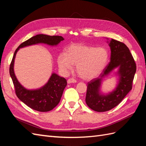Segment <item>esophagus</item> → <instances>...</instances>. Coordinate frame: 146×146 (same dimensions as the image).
Instances as JSON below:
<instances>
[{"instance_id":"esophagus-1","label":"esophagus","mask_w":146,"mask_h":146,"mask_svg":"<svg viewBox=\"0 0 146 146\" xmlns=\"http://www.w3.org/2000/svg\"><path fill=\"white\" fill-rule=\"evenodd\" d=\"M67 83H68V84L75 83H76V80H74V78H70V79H68V81H67Z\"/></svg>"}]
</instances>
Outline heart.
<instances>
[{
    "label": "heart",
    "mask_w": 146,
    "mask_h": 146,
    "mask_svg": "<svg viewBox=\"0 0 146 146\" xmlns=\"http://www.w3.org/2000/svg\"><path fill=\"white\" fill-rule=\"evenodd\" d=\"M109 54L104 47H96L86 45L75 44L70 46L66 53L58 56L59 68L66 73L76 65V71L80 76L86 80L98 77L107 64Z\"/></svg>",
    "instance_id": "heart-1"
}]
</instances>
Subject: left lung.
Masks as SVG:
<instances>
[{
  "instance_id": "1",
  "label": "left lung",
  "mask_w": 146,
  "mask_h": 146,
  "mask_svg": "<svg viewBox=\"0 0 146 146\" xmlns=\"http://www.w3.org/2000/svg\"><path fill=\"white\" fill-rule=\"evenodd\" d=\"M110 48V61L98 78L88 83L86 103L92 110L98 112L109 111L117 106L131 90L136 66L128 47L115 39L107 38ZM117 68L115 75L118 82L113 91L104 93L101 91L103 79Z\"/></svg>"
}]
</instances>
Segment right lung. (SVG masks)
Wrapping results in <instances>:
<instances>
[{
    "label": "right lung",
    "mask_w": 146,
    "mask_h": 146,
    "mask_svg": "<svg viewBox=\"0 0 146 146\" xmlns=\"http://www.w3.org/2000/svg\"><path fill=\"white\" fill-rule=\"evenodd\" d=\"M64 40L62 36L37 35L21 44L15 51L10 66V75L13 81L16 94L21 102L31 109L38 111H48L58 105L63 92L67 85L64 78L52 73L48 81L43 86L36 89L25 88L18 81L14 72V63L16 54L20 48L38 44H44L50 46H57Z\"/></svg>",
    "instance_id": "1"
}]
</instances>
